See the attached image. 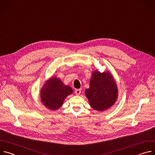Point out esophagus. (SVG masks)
<instances>
[{
  "mask_svg": "<svg viewBox=\"0 0 155 155\" xmlns=\"http://www.w3.org/2000/svg\"><path fill=\"white\" fill-rule=\"evenodd\" d=\"M81 93V90L80 89H77L75 90V94L77 95H80V94Z\"/></svg>",
  "mask_w": 155,
  "mask_h": 155,
  "instance_id": "34e87169",
  "label": "esophagus"
}]
</instances>
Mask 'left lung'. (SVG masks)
Masks as SVG:
<instances>
[{
	"mask_svg": "<svg viewBox=\"0 0 155 155\" xmlns=\"http://www.w3.org/2000/svg\"><path fill=\"white\" fill-rule=\"evenodd\" d=\"M117 83L109 72H93L90 87L85 90V94L90 106L97 111H104L111 107L118 97Z\"/></svg>",
	"mask_w": 155,
	"mask_h": 155,
	"instance_id": "obj_1",
	"label": "left lung"
}]
</instances>
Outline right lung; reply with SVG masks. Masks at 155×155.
Segmentation results:
<instances>
[{"instance_id":"add662e5","label":"right lung","mask_w":155,"mask_h":155,"mask_svg":"<svg viewBox=\"0 0 155 155\" xmlns=\"http://www.w3.org/2000/svg\"><path fill=\"white\" fill-rule=\"evenodd\" d=\"M72 93L71 87L64 84L58 78L53 77L41 87L40 97L44 105L48 109L56 110L62 105L66 97Z\"/></svg>"}]
</instances>
